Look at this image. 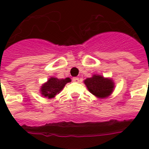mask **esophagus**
I'll return each instance as SVG.
<instances>
[{
	"label": "esophagus",
	"instance_id": "1",
	"mask_svg": "<svg viewBox=\"0 0 149 149\" xmlns=\"http://www.w3.org/2000/svg\"><path fill=\"white\" fill-rule=\"evenodd\" d=\"M79 78L78 77H73L72 78V81H74V82H79Z\"/></svg>",
	"mask_w": 149,
	"mask_h": 149
}]
</instances>
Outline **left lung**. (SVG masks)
Returning <instances> with one entry per match:
<instances>
[{
    "label": "left lung",
    "instance_id": "1",
    "mask_svg": "<svg viewBox=\"0 0 149 149\" xmlns=\"http://www.w3.org/2000/svg\"><path fill=\"white\" fill-rule=\"evenodd\" d=\"M84 84L92 94L99 98L108 97L113 92L114 86L111 79H105L99 75H94L91 78H87L84 80Z\"/></svg>",
    "mask_w": 149,
    "mask_h": 149
}]
</instances>
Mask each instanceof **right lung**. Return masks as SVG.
I'll return each instance as SVG.
<instances>
[{"label": "right lung", "instance_id": "obj_1", "mask_svg": "<svg viewBox=\"0 0 149 149\" xmlns=\"http://www.w3.org/2000/svg\"><path fill=\"white\" fill-rule=\"evenodd\" d=\"M71 81L70 78L65 79H57L52 77L45 83L41 88V93L44 97L52 98L59 93L67 83Z\"/></svg>", "mask_w": 149, "mask_h": 149}]
</instances>
